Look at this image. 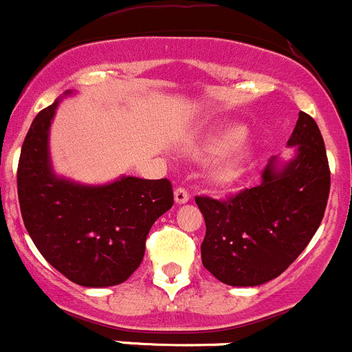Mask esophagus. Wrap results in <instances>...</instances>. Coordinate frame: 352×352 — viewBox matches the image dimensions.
Wrapping results in <instances>:
<instances>
[{
	"label": "esophagus",
	"instance_id": "esophagus-1",
	"mask_svg": "<svg viewBox=\"0 0 352 352\" xmlns=\"http://www.w3.org/2000/svg\"><path fill=\"white\" fill-rule=\"evenodd\" d=\"M189 198H191V195H189V191H187L186 187H177L175 189V201L179 203V205H184V203L189 201Z\"/></svg>",
	"mask_w": 352,
	"mask_h": 352
}]
</instances>
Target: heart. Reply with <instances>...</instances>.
Instances as JSON below:
<instances>
[{"label": "heart", "instance_id": "heart-1", "mask_svg": "<svg viewBox=\"0 0 352 352\" xmlns=\"http://www.w3.org/2000/svg\"><path fill=\"white\" fill-rule=\"evenodd\" d=\"M243 135V130L239 128H228V130H222L219 133H215L213 137L206 139L205 142H201L199 146H196L192 149V156L196 157H210L217 156V154H222L224 151H228L229 147L234 142H238ZM243 161H245V153L243 151H234V153L229 154L224 161H221L219 165L213 170V179L219 184H229L232 180H236L241 172Z\"/></svg>", "mask_w": 352, "mask_h": 352}]
</instances>
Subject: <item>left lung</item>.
Returning <instances> with one entry per match:
<instances>
[{"label":"left lung","mask_w":352,"mask_h":352,"mask_svg":"<svg viewBox=\"0 0 352 352\" xmlns=\"http://www.w3.org/2000/svg\"><path fill=\"white\" fill-rule=\"evenodd\" d=\"M288 147L295 156H272L258 186L228 199L196 196L205 217L203 265L231 287L274 280L309 245L330 195V168L316 121L298 113Z\"/></svg>","instance_id":"obj_1"}]
</instances>
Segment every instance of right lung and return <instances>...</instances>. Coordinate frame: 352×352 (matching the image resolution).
Returning <instances> with one entry per match:
<instances>
[{"instance_id": "add662e5", "label": "right lung", "mask_w": 352, "mask_h": 352, "mask_svg": "<svg viewBox=\"0 0 352 352\" xmlns=\"http://www.w3.org/2000/svg\"><path fill=\"white\" fill-rule=\"evenodd\" d=\"M58 102L38 113L22 144L17 191L24 226L39 254L72 283L114 287L142 262L151 228L173 205L172 184L123 175L87 186L55 175L48 131Z\"/></svg>"}]
</instances>
